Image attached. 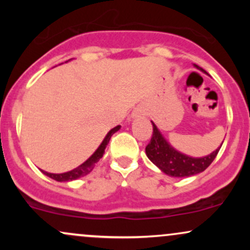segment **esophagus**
Masks as SVG:
<instances>
[{
	"instance_id": "esophagus-1",
	"label": "esophagus",
	"mask_w": 250,
	"mask_h": 250,
	"mask_svg": "<svg viewBox=\"0 0 250 250\" xmlns=\"http://www.w3.org/2000/svg\"><path fill=\"white\" fill-rule=\"evenodd\" d=\"M140 115H143L141 109H137V110H135L133 113V117H136V116H140Z\"/></svg>"
}]
</instances>
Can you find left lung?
<instances>
[{
  "label": "left lung",
  "instance_id": "obj_1",
  "mask_svg": "<svg viewBox=\"0 0 250 250\" xmlns=\"http://www.w3.org/2000/svg\"><path fill=\"white\" fill-rule=\"evenodd\" d=\"M195 67L197 69L205 71L199 65L195 64ZM220 148L213 151L210 155H208V156L201 157V159L189 157L187 155H183L177 150H175L163 139L162 135L160 134L159 129L153 123V135H151L150 142L146 147V154H147L148 159L155 166H157V167L161 169L165 174L174 177H187L206 170L215 160Z\"/></svg>",
  "mask_w": 250,
  "mask_h": 250
}]
</instances>
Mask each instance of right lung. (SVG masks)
<instances>
[{"mask_svg": "<svg viewBox=\"0 0 250 250\" xmlns=\"http://www.w3.org/2000/svg\"><path fill=\"white\" fill-rule=\"evenodd\" d=\"M119 129H120V125H117V127L111 129V130L107 134V136L104 137V140L102 141L101 146L97 148V150L95 151V153L91 155V156L89 157L87 161H85L84 163H82L80 167L75 168L74 170H70V171H68V173H63V174L47 173V171H43V170H42V173L47 175V176H49L50 179L59 181V182H64V181H73V180L79 179V177H81V176H84V175H87L88 173H90V171L93 170V168L95 167V165L97 162H99V160L103 156V154H104V149L109 143V140H110V137L113 136V134L116 133Z\"/></svg>", "mask_w": 250, "mask_h": 250, "instance_id": "add662e5", "label": "right lung"}]
</instances>
